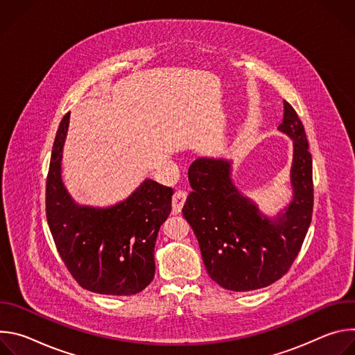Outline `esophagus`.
Returning a JSON list of instances; mask_svg holds the SVG:
<instances>
[{
  "mask_svg": "<svg viewBox=\"0 0 355 355\" xmlns=\"http://www.w3.org/2000/svg\"><path fill=\"white\" fill-rule=\"evenodd\" d=\"M187 200V192L185 191H175L173 195V212L180 214L184 204Z\"/></svg>",
  "mask_w": 355,
  "mask_h": 355,
  "instance_id": "esophagus-1",
  "label": "esophagus"
}]
</instances>
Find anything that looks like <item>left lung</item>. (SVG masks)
I'll list each match as a JSON object with an SVG mask.
<instances>
[{"instance_id": "left-lung-1", "label": "left lung", "mask_w": 355, "mask_h": 355, "mask_svg": "<svg viewBox=\"0 0 355 355\" xmlns=\"http://www.w3.org/2000/svg\"><path fill=\"white\" fill-rule=\"evenodd\" d=\"M278 130L292 140V195L274 215L264 214L237 188L230 159L199 157L188 170L192 192L182 215L198 239L209 277L229 291L260 289L285 275L312 220V155L305 129L286 101Z\"/></svg>"}]
</instances>
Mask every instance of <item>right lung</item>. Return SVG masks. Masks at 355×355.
<instances>
[{
    "instance_id": "obj_1",
    "label": "right lung",
    "mask_w": 355,
    "mask_h": 355,
    "mask_svg": "<svg viewBox=\"0 0 355 355\" xmlns=\"http://www.w3.org/2000/svg\"><path fill=\"white\" fill-rule=\"evenodd\" d=\"M70 114L62 119L46 182V218L59 254L76 281L101 295L128 296L155 278V244L171 212L173 189L146 178L110 207L81 205L62 178Z\"/></svg>"
}]
</instances>
